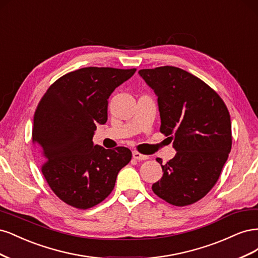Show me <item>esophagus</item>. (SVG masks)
<instances>
[{
	"instance_id": "esophagus-1",
	"label": "esophagus",
	"mask_w": 258,
	"mask_h": 258,
	"mask_svg": "<svg viewBox=\"0 0 258 258\" xmlns=\"http://www.w3.org/2000/svg\"><path fill=\"white\" fill-rule=\"evenodd\" d=\"M132 156H134V158L137 159V160H146V159H148V156L140 154L139 152H134V153H132Z\"/></svg>"
}]
</instances>
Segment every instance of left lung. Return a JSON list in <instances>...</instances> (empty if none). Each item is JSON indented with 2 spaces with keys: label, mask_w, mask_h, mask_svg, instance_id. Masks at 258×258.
I'll list each match as a JSON object with an SVG mask.
<instances>
[{
  "label": "left lung",
  "mask_w": 258,
  "mask_h": 258,
  "mask_svg": "<svg viewBox=\"0 0 258 258\" xmlns=\"http://www.w3.org/2000/svg\"><path fill=\"white\" fill-rule=\"evenodd\" d=\"M140 76L158 97L160 132L173 140L174 157L162 165L152 189L168 204H195L212 189L231 150L230 115L198 77L175 67L143 69Z\"/></svg>",
  "instance_id": "8db88e82"
}]
</instances>
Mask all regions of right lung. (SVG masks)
I'll use <instances>...</instances> for the list:
<instances>
[{
	"mask_svg": "<svg viewBox=\"0 0 258 258\" xmlns=\"http://www.w3.org/2000/svg\"><path fill=\"white\" fill-rule=\"evenodd\" d=\"M136 71L76 70L54 82L38 103L32 142L44 177L66 204L84 210L97 206L112 192L117 174L131 160L129 148L105 150L92 138L97 123L107 120V99Z\"/></svg>",
	"mask_w": 258,
	"mask_h": 258,
	"instance_id": "right-lung-1",
	"label": "right lung"
}]
</instances>
